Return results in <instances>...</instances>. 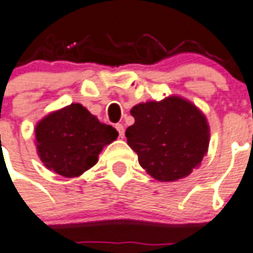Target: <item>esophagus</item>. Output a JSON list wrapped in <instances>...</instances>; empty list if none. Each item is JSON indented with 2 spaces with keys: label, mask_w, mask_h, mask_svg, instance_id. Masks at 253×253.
Segmentation results:
<instances>
[{
  "label": "esophagus",
  "mask_w": 253,
  "mask_h": 253,
  "mask_svg": "<svg viewBox=\"0 0 253 253\" xmlns=\"http://www.w3.org/2000/svg\"><path fill=\"white\" fill-rule=\"evenodd\" d=\"M116 129L118 130V135H120V137H124V135H125V128H124L123 124H117V125H116Z\"/></svg>",
  "instance_id": "34e87169"
}]
</instances>
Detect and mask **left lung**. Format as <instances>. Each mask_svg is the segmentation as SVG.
Listing matches in <instances>:
<instances>
[{"label": "left lung", "mask_w": 253, "mask_h": 253, "mask_svg": "<svg viewBox=\"0 0 253 253\" xmlns=\"http://www.w3.org/2000/svg\"><path fill=\"white\" fill-rule=\"evenodd\" d=\"M135 124L125 130L139 164L162 182L192 173L207 155L210 126L203 112L178 95L137 103L130 109Z\"/></svg>", "instance_id": "obj_1"}]
</instances>
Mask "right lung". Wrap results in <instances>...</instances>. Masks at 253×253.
Segmentation results:
<instances>
[{
  "instance_id": "1",
  "label": "right lung",
  "mask_w": 253,
  "mask_h": 253,
  "mask_svg": "<svg viewBox=\"0 0 253 253\" xmlns=\"http://www.w3.org/2000/svg\"><path fill=\"white\" fill-rule=\"evenodd\" d=\"M117 136L112 125L102 124L80 103L51 112L35 126L39 158L47 169L66 178L91 169L103 147Z\"/></svg>"
}]
</instances>
